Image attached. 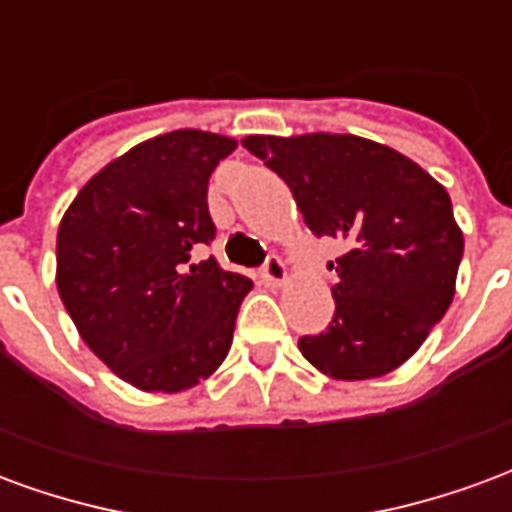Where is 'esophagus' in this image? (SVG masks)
<instances>
[{"mask_svg": "<svg viewBox=\"0 0 512 512\" xmlns=\"http://www.w3.org/2000/svg\"><path fill=\"white\" fill-rule=\"evenodd\" d=\"M260 279L266 282L268 288H282L285 279H288V268H285V263L279 257H268L266 266L260 271Z\"/></svg>", "mask_w": 512, "mask_h": 512, "instance_id": "34e87169", "label": "esophagus"}]
</instances>
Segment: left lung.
<instances>
[{
    "label": "left lung",
    "instance_id": "obj_1",
    "mask_svg": "<svg viewBox=\"0 0 512 512\" xmlns=\"http://www.w3.org/2000/svg\"><path fill=\"white\" fill-rule=\"evenodd\" d=\"M315 235L345 244L329 268L334 318L299 351L337 381L392 373L417 354L455 296L463 233L447 189L392 147L354 134H252Z\"/></svg>",
    "mask_w": 512,
    "mask_h": 512
}]
</instances>
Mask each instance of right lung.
Wrapping results in <instances>:
<instances>
[{
    "mask_svg": "<svg viewBox=\"0 0 512 512\" xmlns=\"http://www.w3.org/2000/svg\"><path fill=\"white\" fill-rule=\"evenodd\" d=\"M233 136L180 128L109 161L57 230V290L82 340L126 384L183 392L216 373L252 279L191 252L216 235L208 178Z\"/></svg>",
    "mask_w": 512,
    "mask_h": 512,
    "instance_id": "1",
    "label": "right lung"
}]
</instances>
